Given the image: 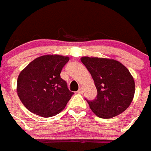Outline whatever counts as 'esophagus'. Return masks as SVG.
I'll return each mask as SVG.
<instances>
[{"instance_id": "1", "label": "esophagus", "mask_w": 151, "mask_h": 151, "mask_svg": "<svg viewBox=\"0 0 151 151\" xmlns=\"http://www.w3.org/2000/svg\"><path fill=\"white\" fill-rule=\"evenodd\" d=\"M77 93H83V89H82V88H80V89L77 91Z\"/></svg>"}]
</instances>
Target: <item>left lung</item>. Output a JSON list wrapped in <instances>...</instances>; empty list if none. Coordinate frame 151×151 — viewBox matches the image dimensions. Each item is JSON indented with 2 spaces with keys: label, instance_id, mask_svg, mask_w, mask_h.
<instances>
[{
  "label": "left lung",
  "instance_id": "obj_1",
  "mask_svg": "<svg viewBox=\"0 0 151 151\" xmlns=\"http://www.w3.org/2000/svg\"><path fill=\"white\" fill-rule=\"evenodd\" d=\"M81 61L98 91L95 99L86 100L93 112L99 118H110L127 110L135 91L134 81L127 68L113 59L83 57Z\"/></svg>",
  "mask_w": 151,
  "mask_h": 151
}]
</instances>
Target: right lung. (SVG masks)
Wrapping results in <instances>:
<instances>
[{"instance_id":"add662e5","label":"right lung","mask_w":151,"mask_h":151,"mask_svg":"<svg viewBox=\"0 0 151 151\" xmlns=\"http://www.w3.org/2000/svg\"><path fill=\"white\" fill-rule=\"evenodd\" d=\"M68 57L45 55L30 62L17 78V94L30 112L50 118L64 109L73 95L61 78V72Z\"/></svg>"}]
</instances>
